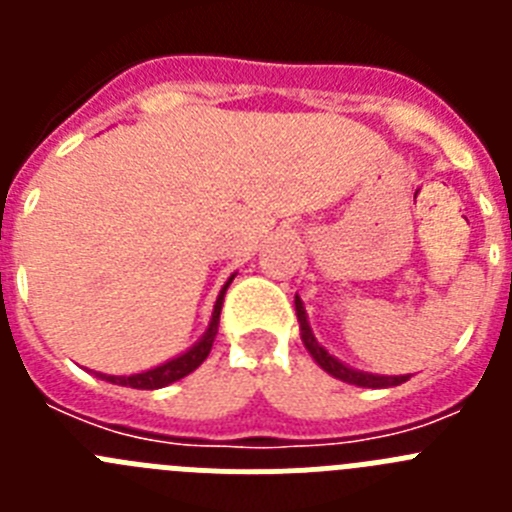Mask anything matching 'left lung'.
Masks as SVG:
<instances>
[{
	"instance_id": "left-lung-1",
	"label": "left lung",
	"mask_w": 512,
	"mask_h": 512,
	"mask_svg": "<svg viewBox=\"0 0 512 512\" xmlns=\"http://www.w3.org/2000/svg\"><path fill=\"white\" fill-rule=\"evenodd\" d=\"M295 310H297V320H300V338L305 343V348L310 351V356L318 361V366L323 372H328L330 377L341 379V382L356 384V387H372V390H382V387H397V384L408 382L410 374H400V377H384V374H369V372H359V369H351L343 361H338L336 356L328 354L315 336H312L310 323H307V312L302 307L300 297H295Z\"/></svg>"
}]
</instances>
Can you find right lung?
I'll return each mask as SVG.
<instances>
[{"label": "right lung", "instance_id": "add662e5", "mask_svg": "<svg viewBox=\"0 0 512 512\" xmlns=\"http://www.w3.org/2000/svg\"><path fill=\"white\" fill-rule=\"evenodd\" d=\"M233 277L225 282V287L220 289V295H217V302H215V307H212V318H210V325H207V330H205V336L194 343L189 351L179 354L176 359L166 361V364L156 366V369H148V372L130 374V377H115V374H97V377L104 379V382L120 384V387H133V390H158V387H166V384H171V382H176V379H182V377H187V374H192L194 369H197V366H200L207 356H210L212 341H215V336H217V325H220L223 297H225V292H228Z\"/></svg>", "mask_w": 512, "mask_h": 512}]
</instances>
